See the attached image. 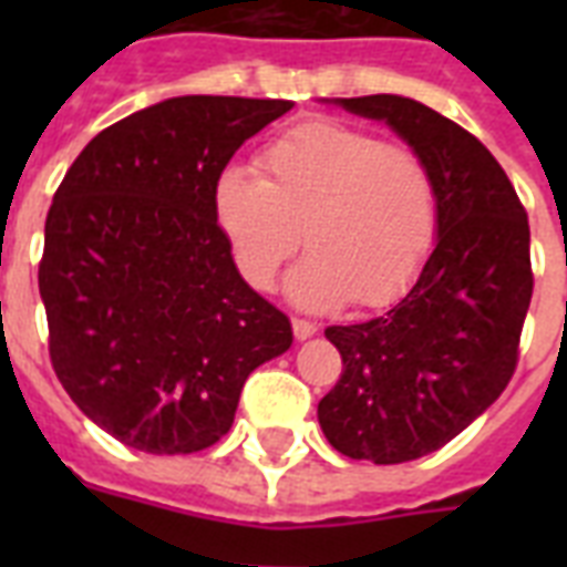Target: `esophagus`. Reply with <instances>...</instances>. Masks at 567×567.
<instances>
[{
  "label": "esophagus",
  "mask_w": 567,
  "mask_h": 567,
  "mask_svg": "<svg viewBox=\"0 0 567 567\" xmlns=\"http://www.w3.org/2000/svg\"><path fill=\"white\" fill-rule=\"evenodd\" d=\"M291 327H293V338H297V341H306V338H311L315 332H318V327H315L311 320H302V318H293Z\"/></svg>",
  "instance_id": "obj_1"
}]
</instances>
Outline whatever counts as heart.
I'll return each mask as SVG.
<instances>
[{
    "mask_svg": "<svg viewBox=\"0 0 567 567\" xmlns=\"http://www.w3.org/2000/svg\"><path fill=\"white\" fill-rule=\"evenodd\" d=\"M258 171L226 167L214 182V220L235 267L267 291L302 244L288 297L306 309H382L409 291L439 229L426 164L403 146L329 120L288 128L261 150Z\"/></svg>",
    "mask_w": 567,
    "mask_h": 567,
    "instance_id": "heart-1",
    "label": "heart"
}]
</instances>
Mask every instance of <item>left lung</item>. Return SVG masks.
<instances>
[{
	"label": "left lung",
	"mask_w": 567,
	"mask_h": 567,
	"mask_svg": "<svg viewBox=\"0 0 567 567\" xmlns=\"http://www.w3.org/2000/svg\"><path fill=\"white\" fill-rule=\"evenodd\" d=\"M329 102L394 128L439 196V238L403 300L327 329L344 373L318 403L320 430L344 456L400 465L444 447L509 385L533 297L529 223L497 158L439 111L394 93Z\"/></svg>",
	"instance_id": "1"
}]
</instances>
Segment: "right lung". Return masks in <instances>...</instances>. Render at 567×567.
Masks as SVG:
<instances>
[{"label":"right lung","instance_id":"obj_1","mask_svg":"<svg viewBox=\"0 0 567 567\" xmlns=\"http://www.w3.org/2000/svg\"><path fill=\"white\" fill-rule=\"evenodd\" d=\"M291 109L173 96L102 128L55 190L38 270L52 368L126 447H212L249 373L291 347V320L244 282L214 220L223 167Z\"/></svg>","mask_w":567,"mask_h":567}]
</instances>
